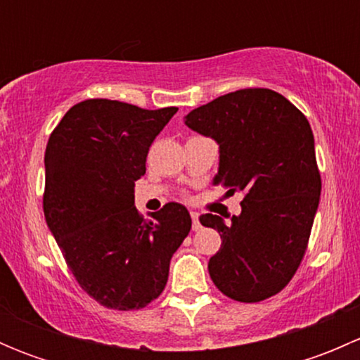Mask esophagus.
I'll use <instances>...</instances> for the list:
<instances>
[{
	"mask_svg": "<svg viewBox=\"0 0 360 360\" xmlns=\"http://www.w3.org/2000/svg\"><path fill=\"white\" fill-rule=\"evenodd\" d=\"M191 228H193L195 231L202 228L200 221H198V212H191Z\"/></svg>",
	"mask_w": 360,
	"mask_h": 360,
	"instance_id": "1",
	"label": "esophagus"
}]
</instances>
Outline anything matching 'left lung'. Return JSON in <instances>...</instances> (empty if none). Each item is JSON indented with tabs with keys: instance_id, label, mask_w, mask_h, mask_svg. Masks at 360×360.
<instances>
[{
	"instance_id": "left-lung-1",
	"label": "left lung",
	"mask_w": 360,
	"mask_h": 360,
	"mask_svg": "<svg viewBox=\"0 0 360 360\" xmlns=\"http://www.w3.org/2000/svg\"><path fill=\"white\" fill-rule=\"evenodd\" d=\"M191 130L219 144L214 184L240 191V216L224 224L202 214L217 230L221 249L209 275L224 296L257 303L281 292L307 252L321 198L310 123L292 103L270 89H242L188 112Z\"/></svg>"
}]
</instances>
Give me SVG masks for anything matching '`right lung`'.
I'll use <instances>...</instances> for the list:
<instances>
[{
    "label": "right lung",
    "instance_id": "right-lung-1",
    "mask_svg": "<svg viewBox=\"0 0 360 360\" xmlns=\"http://www.w3.org/2000/svg\"><path fill=\"white\" fill-rule=\"evenodd\" d=\"M176 111L86 99L64 115L46 144V224L79 288L111 310L157 300L191 230L181 203H165L153 219L134 207L151 143Z\"/></svg>",
    "mask_w": 360,
    "mask_h": 360
}]
</instances>
